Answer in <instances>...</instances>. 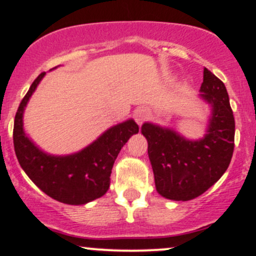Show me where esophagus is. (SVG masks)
<instances>
[{
	"label": "esophagus",
	"mask_w": 256,
	"mask_h": 256,
	"mask_svg": "<svg viewBox=\"0 0 256 256\" xmlns=\"http://www.w3.org/2000/svg\"><path fill=\"white\" fill-rule=\"evenodd\" d=\"M148 116H149V110H146V107H140L136 112H134V118H136V122L138 124H142L144 120L148 119Z\"/></svg>",
	"instance_id": "1"
}]
</instances>
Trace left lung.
Segmentation results:
<instances>
[{"instance_id":"1","label":"left lung","mask_w":256,"mask_h":256,"mask_svg":"<svg viewBox=\"0 0 256 256\" xmlns=\"http://www.w3.org/2000/svg\"><path fill=\"white\" fill-rule=\"evenodd\" d=\"M200 91L212 108L204 138L186 140L152 122L140 128L148 140L158 192L173 201H189L207 192L224 174L234 154V118L224 83L204 68Z\"/></svg>"}]
</instances>
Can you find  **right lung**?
Wrapping results in <instances>:
<instances>
[{"label":"right lung","mask_w":256,"mask_h":256,"mask_svg":"<svg viewBox=\"0 0 256 256\" xmlns=\"http://www.w3.org/2000/svg\"><path fill=\"white\" fill-rule=\"evenodd\" d=\"M44 76L46 72L34 79L18 108L14 150L22 168L43 192L62 204H85L110 189L114 161L128 138L137 134L138 125L128 119L112 126L80 152L64 156L46 154L26 136L22 122L26 104Z\"/></svg>","instance_id":"obj_1"}]
</instances>
